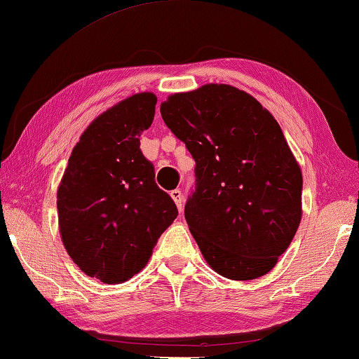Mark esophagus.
I'll list each match as a JSON object with an SVG mask.
<instances>
[{"label": "esophagus", "mask_w": 359, "mask_h": 359, "mask_svg": "<svg viewBox=\"0 0 359 359\" xmlns=\"http://www.w3.org/2000/svg\"><path fill=\"white\" fill-rule=\"evenodd\" d=\"M170 198L174 200L175 206H177V209H179V212H182V210H184V195H182V191L179 189L172 190L170 191Z\"/></svg>", "instance_id": "1"}]
</instances>
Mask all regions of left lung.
I'll return each instance as SVG.
<instances>
[{
    "mask_svg": "<svg viewBox=\"0 0 359 359\" xmlns=\"http://www.w3.org/2000/svg\"><path fill=\"white\" fill-rule=\"evenodd\" d=\"M159 110L196 163L185 219L204 260L229 280L266 275L302 219V170L280 124L230 84L172 94Z\"/></svg>",
    "mask_w": 359,
    "mask_h": 359,
    "instance_id": "left-lung-1",
    "label": "left lung"
}]
</instances>
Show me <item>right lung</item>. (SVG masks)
<instances>
[{"mask_svg": "<svg viewBox=\"0 0 359 359\" xmlns=\"http://www.w3.org/2000/svg\"><path fill=\"white\" fill-rule=\"evenodd\" d=\"M156 95L139 93L89 124L57 190L62 243L79 270L119 284L144 269L177 208L155 182L140 134L155 116Z\"/></svg>", "mask_w": 359, "mask_h": 359, "instance_id": "1", "label": "right lung"}]
</instances>
